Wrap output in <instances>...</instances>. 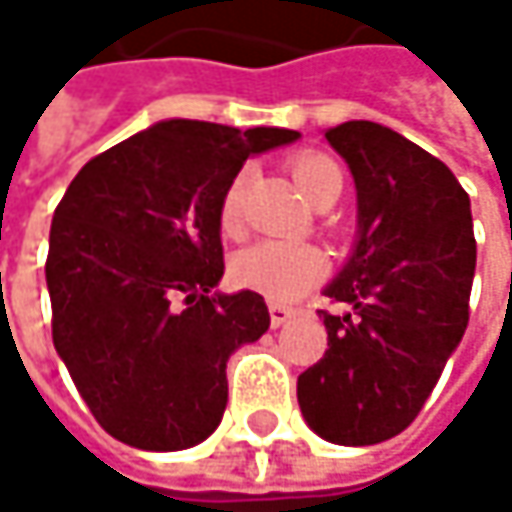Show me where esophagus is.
I'll use <instances>...</instances> for the list:
<instances>
[{
    "label": "esophagus",
    "mask_w": 512,
    "mask_h": 512,
    "mask_svg": "<svg viewBox=\"0 0 512 512\" xmlns=\"http://www.w3.org/2000/svg\"><path fill=\"white\" fill-rule=\"evenodd\" d=\"M290 317H296V308H290V305H278V302H269V323H272V329L284 326Z\"/></svg>",
    "instance_id": "obj_1"
}]
</instances>
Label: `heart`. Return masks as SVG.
<instances>
[{"label": "heart", "mask_w": 512, "mask_h": 512, "mask_svg": "<svg viewBox=\"0 0 512 512\" xmlns=\"http://www.w3.org/2000/svg\"><path fill=\"white\" fill-rule=\"evenodd\" d=\"M290 174L302 195L314 204L338 201L344 189V171L341 165L326 154H302L290 162ZM243 186L246 174L234 177L231 186L222 195L219 204V225L225 234H234L240 228V210H243ZM326 272V255L317 246L308 243H284V240H263L243 252H237L231 263L234 284L255 290L269 302H293L308 287H314Z\"/></svg>", "instance_id": "obj_1"}]
</instances>
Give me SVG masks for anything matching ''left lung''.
Returning <instances> with one entry per match:
<instances>
[{"label":"left lung","mask_w":512,"mask_h":512,"mask_svg":"<svg viewBox=\"0 0 512 512\" xmlns=\"http://www.w3.org/2000/svg\"><path fill=\"white\" fill-rule=\"evenodd\" d=\"M358 195V240L326 287L347 314L320 311L329 350L296 382L308 427L335 445L403 433L436 388L468 326L477 243L454 171L373 124L326 130Z\"/></svg>","instance_id":"left-lung-1"}]
</instances>
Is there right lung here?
Returning <instances> with one entry per match:
<instances>
[{"label":"right lung","mask_w":512,"mask_h":512,"mask_svg":"<svg viewBox=\"0 0 512 512\" xmlns=\"http://www.w3.org/2000/svg\"><path fill=\"white\" fill-rule=\"evenodd\" d=\"M296 130L171 118L88 159L55 207L52 344L97 424L139 451L204 442L228 406V358L269 329L225 272L219 204L249 156Z\"/></svg>","instance_id":"add662e5"}]
</instances>
